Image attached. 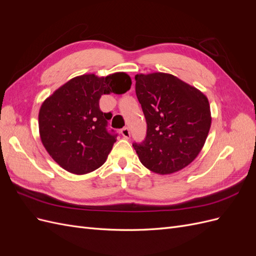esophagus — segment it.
<instances>
[{"mask_svg":"<svg viewBox=\"0 0 256 256\" xmlns=\"http://www.w3.org/2000/svg\"><path fill=\"white\" fill-rule=\"evenodd\" d=\"M120 134H122V136L124 138H130V130H129V128H127V127L122 128V131H120Z\"/></svg>","mask_w":256,"mask_h":256,"instance_id":"obj_1","label":"esophagus"}]
</instances>
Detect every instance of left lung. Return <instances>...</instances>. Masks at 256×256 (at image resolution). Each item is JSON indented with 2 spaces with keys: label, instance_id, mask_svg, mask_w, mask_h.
<instances>
[{
  "label": "left lung",
  "instance_id": "8db88e82",
  "mask_svg": "<svg viewBox=\"0 0 256 256\" xmlns=\"http://www.w3.org/2000/svg\"><path fill=\"white\" fill-rule=\"evenodd\" d=\"M136 94L147 122L144 142L134 144L141 164L160 175L189 166L202 150L212 126L207 97L166 72L136 74Z\"/></svg>",
  "mask_w": 256,
  "mask_h": 256
}]
</instances>
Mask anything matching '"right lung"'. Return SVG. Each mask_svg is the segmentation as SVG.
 <instances>
[{
    "instance_id": "add662e5",
    "label": "right lung",
    "mask_w": 256,
    "mask_h": 256,
    "mask_svg": "<svg viewBox=\"0 0 256 256\" xmlns=\"http://www.w3.org/2000/svg\"><path fill=\"white\" fill-rule=\"evenodd\" d=\"M126 72L106 76H74L42 102L38 114L40 136L46 150L67 172L88 174L102 166L116 142L106 131L111 113L99 109L102 95L124 94L131 88Z\"/></svg>"
}]
</instances>
